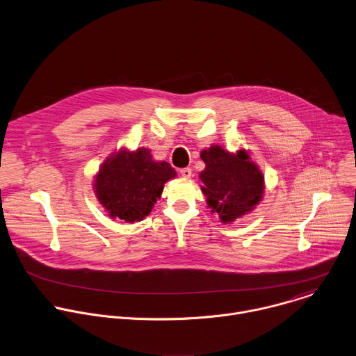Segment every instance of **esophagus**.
<instances>
[{"mask_svg":"<svg viewBox=\"0 0 356 356\" xmlns=\"http://www.w3.org/2000/svg\"><path fill=\"white\" fill-rule=\"evenodd\" d=\"M180 175H181V177H184V179H190L191 175H193V170H191L190 168H184V169L180 170Z\"/></svg>","mask_w":356,"mask_h":356,"instance_id":"34e87169","label":"esophagus"}]
</instances>
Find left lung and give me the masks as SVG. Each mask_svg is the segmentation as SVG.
I'll return each mask as SVG.
<instances>
[{"label":"left lung","instance_id":"left-lung-1","mask_svg":"<svg viewBox=\"0 0 356 356\" xmlns=\"http://www.w3.org/2000/svg\"><path fill=\"white\" fill-rule=\"evenodd\" d=\"M205 169L200 179L204 186L208 207L216 212L223 223L251 212L262 200L265 179L250 155L240 149L237 154L212 145L201 152Z\"/></svg>","mask_w":356,"mask_h":356}]
</instances>
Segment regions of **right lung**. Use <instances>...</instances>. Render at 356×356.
Segmentation results:
<instances>
[{"mask_svg": "<svg viewBox=\"0 0 356 356\" xmlns=\"http://www.w3.org/2000/svg\"><path fill=\"white\" fill-rule=\"evenodd\" d=\"M176 177L168 162H155L151 151L126 148L111 155L98 170L95 195L111 218L140 222L149 215L163 191V184Z\"/></svg>", "mask_w": 356, "mask_h": 356, "instance_id": "add662e5", "label": "right lung"}]
</instances>
